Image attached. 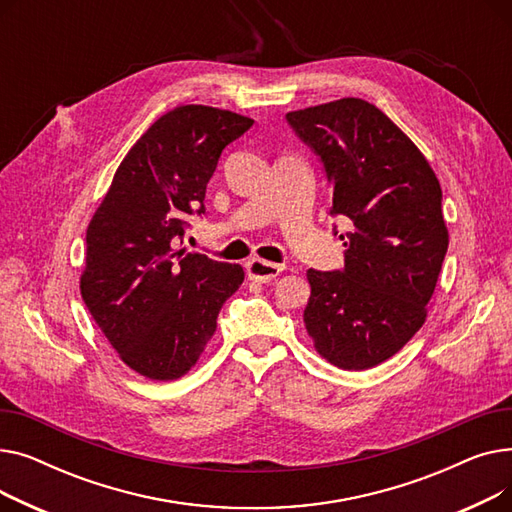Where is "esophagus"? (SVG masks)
<instances>
[{
  "label": "esophagus",
  "instance_id": "34e87169",
  "mask_svg": "<svg viewBox=\"0 0 512 512\" xmlns=\"http://www.w3.org/2000/svg\"><path fill=\"white\" fill-rule=\"evenodd\" d=\"M284 270L282 265L278 263H270V261H263V259H251L247 263V274L251 280L259 282V284H267L272 282L280 276V272Z\"/></svg>",
  "mask_w": 512,
  "mask_h": 512
}]
</instances>
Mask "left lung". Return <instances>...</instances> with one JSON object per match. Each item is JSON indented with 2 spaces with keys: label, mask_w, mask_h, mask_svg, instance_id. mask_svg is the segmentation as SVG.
I'll list each match as a JSON object with an SVG mask.
<instances>
[{
  "label": "left lung",
  "mask_w": 512,
  "mask_h": 512,
  "mask_svg": "<svg viewBox=\"0 0 512 512\" xmlns=\"http://www.w3.org/2000/svg\"><path fill=\"white\" fill-rule=\"evenodd\" d=\"M286 122L319 159L330 215L353 224L340 234L342 270L307 272V332L332 365L375 367L425 321L448 251L440 182L407 134L363 99L290 112Z\"/></svg>",
  "instance_id": "8db88e82"
}]
</instances>
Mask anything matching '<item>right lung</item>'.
<instances>
[{"label": "right lung", "mask_w": 512, "mask_h": 512, "mask_svg": "<svg viewBox=\"0 0 512 512\" xmlns=\"http://www.w3.org/2000/svg\"><path fill=\"white\" fill-rule=\"evenodd\" d=\"M251 118L180 105L134 143L87 228L80 294L120 359L149 380H176L215 332L245 280L240 265L176 251L222 151Z\"/></svg>", "instance_id": "obj_1"}]
</instances>
